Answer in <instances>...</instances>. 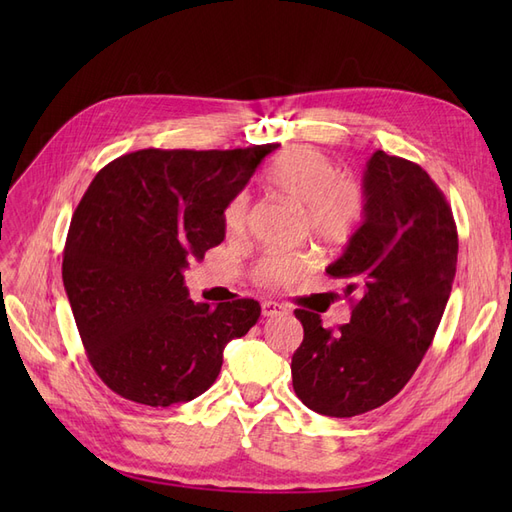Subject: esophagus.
<instances>
[{
  "label": "esophagus",
  "instance_id": "esophagus-1",
  "mask_svg": "<svg viewBox=\"0 0 512 512\" xmlns=\"http://www.w3.org/2000/svg\"><path fill=\"white\" fill-rule=\"evenodd\" d=\"M282 314H288V309L284 305L275 303V301H265V303H262V316L273 318V316H282Z\"/></svg>",
  "mask_w": 512,
  "mask_h": 512
}]
</instances>
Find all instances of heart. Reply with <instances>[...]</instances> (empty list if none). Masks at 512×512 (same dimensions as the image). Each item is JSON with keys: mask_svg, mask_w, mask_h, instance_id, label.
<instances>
[{"mask_svg": "<svg viewBox=\"0 0 512 512\" xmlns=\"http://www.w3.org/2000/svg\"><path fill=\"white\" fill-rule=\"evenodd\" d=\"M265 185L280 198L303 209L309 235L322 245H346L359 230L367 196L363 185L339 177V166L314 147H290L265 173ZM247 222V196L239 194L224 211L230 235H241ZM312 269L305 254H269L256 265V280L277 288L299 282Z\"/></svg>", "mask_w": 512, "mask_h": 512, "instance_id": "heart-1", "label": "heart"}]
</instances>
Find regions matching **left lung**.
<instances>
[{
    "mask_svg": "<svg viewBox=\"0 0 512 512\" xmlns=\"http://www.w3.org/2000/svg\"><path fill=\"white\" fill-rule=\"evenodd\" d=\"M365 218L344 254L327 267L356 292L348 324L324 329L294 309L303 342L292 354V386L324 416L350 418L393 399L438 331L457 271L451 205L425 170L376 151L363 177Z\"/></svg>",
    "mask_w": 512,
    "mask_h": 512,
    "instance_id": "8db88e82",
    "label": "left lung"
}]
</instances>
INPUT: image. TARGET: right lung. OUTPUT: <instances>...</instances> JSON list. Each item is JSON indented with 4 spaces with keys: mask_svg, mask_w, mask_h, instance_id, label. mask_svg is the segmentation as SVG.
Listing matches in <instances>:
<instances>
[{
    "mask_svg": "<svg viewBox=\"0 0 512 512\" xmlns=\"http://www.w3.org/2000/svg\"><path fill=\"white\" fill-rule=\"evenodd\" d=\"M280 145L141 149L106 164L76 207L61 277L91 367L123 399L166 408L203 395L254 299L194 303L192 260L220 245L224 211Z\"/></svg>",
    "mask_w": 512,
    "mask_h": 512,
    "instance_id": "obj_1",
    "label": "right lung"
}]
</instances>
